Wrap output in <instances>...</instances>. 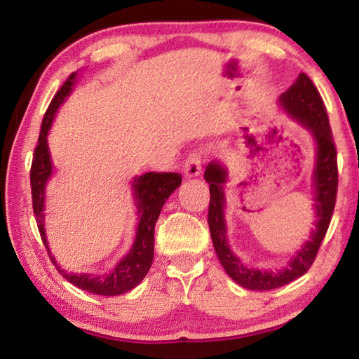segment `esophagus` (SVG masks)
Segmentation results:
<instances>
[{
	"mask_svg": "<svg viewBox=\"0 0 359 359\" xmlns=\"http://www.w3.org/2000/svg\"><path fill=\"white\" fill-rule=\"evenodd\" d=\"M184 175L187 179H193V177H198V175L201 174L203 166H201V155L198 151H193L189 155V158L185 159V164H184Z\"/></svg>",
	"mask_w": 359,
	"mask_h": 359,
	"instance_id": "esophagus-1",
	"label": "esophagus"
}]
</instances>
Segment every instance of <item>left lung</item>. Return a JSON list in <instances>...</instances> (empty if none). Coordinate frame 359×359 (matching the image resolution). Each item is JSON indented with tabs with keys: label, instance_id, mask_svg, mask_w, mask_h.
I'll return each mask as SVG.
<instances>
[{
	"label": "left lung",
	"instance_id": "left-lung-1",
	"mask_svg": "<svg viewBox=\"0 0 359 359\" xmlns=\"http://www.w3.org/2000/svg\"><path fill=\"white\" fill-rule=\"evenodd\" d=\"M280 104L289 115L310 130L316 145V163L313 169V191H315L316 210L315 230L311 231L310 241H306L302 249L295 252L289 262V266L278 271H265L248 269L246 265L241 264V260L231 252L229 241H226L224 217V185L229 179L226 169L219 161H210L204 170V179L209 184L210 193L208 224L215 254L231 280L249 291H270V289L281 287L310 270L323 238L326 236L329 224H331L335 195H337V151H335L326 107H324V102L315 84L305 73H300L297 81L286 93L281 94Z\"/></svg>",
	"mask_w": 359,
	"mask_h": 359
}]
</instances>
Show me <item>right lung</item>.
<instances>
[{"label":"right lung","instance_id":"add662e5","mask_svg":"<svg viewBox=\"0 0 359 359\" xmlns=\"http://www.w3.org/2000/svg\"><path fill=\"white\" fill-rule=\"evenodd\" d=\"M76 73H72L62 88L57 90L53 102H50L46 113H44L41 123V133L38 137V145L33 153V161L30 169V184H32V200L33 212L36 217V225L41 235L44 246L57 271L65 278L68 283L75 284L83 291L99 294V295H119L134 289L144 280L149 273L153 251H155V224L159 217V212L175 189H179L182 175L177 172H147L140 177L133 180V195L135 200V209H137L139 225L135 231L134 244L130 251L118 262L115 269L108 275L94 276L89 273H67L57 265L55 259L50 255L46 231H44V200H46V184L53 175V161H50L49 147H48V133L50 124L54 121L55 111L68 94L72 93V86L75 84Z\"/></svg>","mask_w":359,"mask_h":359}]
</instances>
